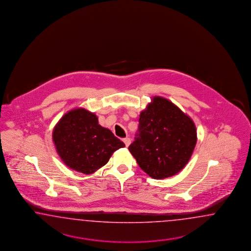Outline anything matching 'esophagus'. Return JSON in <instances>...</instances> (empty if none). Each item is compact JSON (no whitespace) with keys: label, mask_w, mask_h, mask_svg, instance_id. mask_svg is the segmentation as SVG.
<instances>
[{"label":"esophagus","mask_w":251,"mask_h":251,"mask_svg":"<svg viewBox=\"0 0 251 251\" xmlns=\"http://www.w3.org/2000/svg\"><path fill=\"white\" fill-rule=\"evenodd\" d=\"M123 143L125 144L126 147H128V146L130 145V139L128 138V137H127V138H124V139H123Z\"/></svg>","instance_id":"esophagus-1"}]
</instances>
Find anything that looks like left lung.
<instances>
[{
	"mask_svg": "<svg viewBox=\"0 0 251 251\" xmlns=\"http://www.w3.org/2000/svg\"><path fill=\"white\" fill-rule=\"evenodd\" d=\"M197 143L194 122L169 100L154 97L141 112L134 142L129 146L139 167L152 178L178 173Z\"/></svg>",
	"mask_w": 251,
	"mask_h": 251,
	"instance_id": "obj_1",
	"label": "left lung"
}]
</instances>
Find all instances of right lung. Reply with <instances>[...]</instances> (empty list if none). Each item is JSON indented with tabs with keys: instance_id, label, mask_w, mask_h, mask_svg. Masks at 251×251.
<instances>
[{
	"instance_id": "right-lung-1",
	"label": "right lung",
	"mask_w": 251,
	"mask_h": 251,
	"mask_svg": "<svg viewBox=\"0 0 251 251\" xmlns=\"http://www.w3.org/2000/svg\"><path fill=\"white\" fill-rule=\"evenodd\" d=\"M52 139L63 163L86 175L105 166L116 150L125 146L109 129L99 125L96 115L84 108L64 115L54 128Z\"/></svg>"
}]
</instances>
